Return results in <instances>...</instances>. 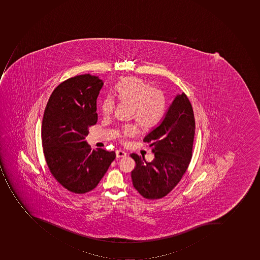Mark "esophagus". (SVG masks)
I'll return each mask as SVG.
<instances>
[{"mask_svg": "<svg viewBox=\"0 0 260 260\" xmlns=\"http://www.w3.org/2000/svg\"><path fill=\"white\" fill-rule=\"evenodd\" d=\"M116 156H117V158L126 157V156H127V154H126V153L123 151L118 150V151H116Z\"/></svg>", "mask_w": 260, "mask_h": 260, "instance_id": "esophagus-1", "label": "esophagus"}]
</instances>
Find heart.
Returning <instances> with one entry per match:
<instances>
[{
	"mask_svg": "<svg viewBox=\"0 0 260 260\" xmlns=\"http://www.w3.org/2000/svg\"><path fill=\"white\" fill-rule=\"evenodd\" d=\"M115 94L121 103L131 104L130 115L135 118L143 128H150L157 124L166 114L167 99L164 92L153 87L148 81L138 77H128L118 84ZM115 108V101L110 95L105 96L101 102L104 115H111ZM138 127L133 123L122 125L116 135L122 142L137 135Z\"/></svg>",
	"mask_w": 260,
	"mask_h": 260,
	"instance_id": "obj_1",
	"label": "heart"
}]
</instances>
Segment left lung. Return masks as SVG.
Returning a JSON list of instances; mask_svg holds the SVG:
<instances>
[{
	"label": "left lung",
	"mask_w": 260,
	"mask_h": 260,
	"mask_svg": "<svg viewBox=\"0 0 260 260\" xmlns=\"http://www.w3.org/2000/svg\"><path fill=\"white\" fill-rule=\"evenodd\" d=\"M194 133L192 105L182 93L175 97L161 123L143 139L155 155L152 161L130 155L136 163L131 173L133 187L143 198L162 199L181 180L192 158Z\"/></svg>",
	"instance_id": "1"
}]
</instances>
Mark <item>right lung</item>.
I'll return each instance as SVG.
<instances>
[{
	"label": "right lung",
	"instance_id": "add662e5",
	"mask_svg": "<svg viewBox=\"0 0 260 260\" xmlns=\"http://www.w3.org/2000/svg\"><path fill=\"white\" fill-rule=\"evenodd\" d=\"M102 80L80 75L57 85L42 122L44 157L54 179L68 191L83 194L94 189L115 159L114 151L92 150L85 138L98 120L96 100Z\"/></svg>",
	"mask_w": 260,
	"mask_h": 260
}]
</instances>
